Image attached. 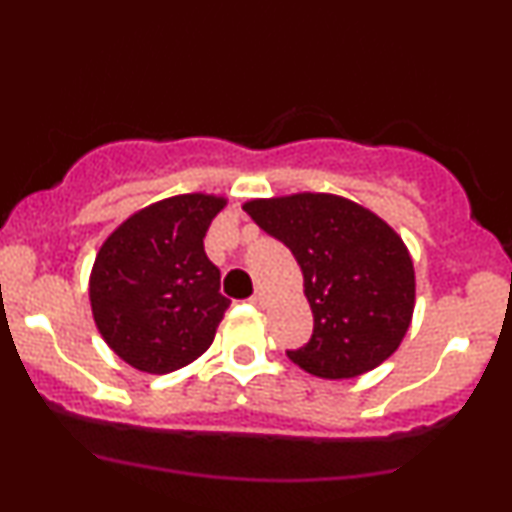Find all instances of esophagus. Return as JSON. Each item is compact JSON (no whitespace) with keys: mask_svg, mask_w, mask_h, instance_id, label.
Wrapping results in <instances>:
<instances>
[{"mask_svg":"<svg viewBox=\"0 0 512 512\" xmlns=\"http://www.w3.org/2000/svg\"><path fill=\"white\" fill-rule=\"evenodd\" d=\"M250 303L257 305V308H264V305H267V296H264L262 291H255V296L250 298Z\"/></svg>","mask_w":512,"mask_h":512,"instance_id":"34e87169","label":"esophagus"}]
</instances>
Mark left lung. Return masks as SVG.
<instances>
[{"mask_svg":"<svg viewBox=\"0 0 512 512\" xmlns=\"http://www.w3.org/2000/svg\"><path fill=\"white\" fill-rule=\"evenodd\" d=\"M243 209L301 264L313 337L286 351L296 366L344 380L395 354L414 315V262L378 214L325 192L250 199Z\"/></svg>","mask_w":512,"mask_h":512,"instance_id":"left-lung-1","label":"left lung"}]
</instances>
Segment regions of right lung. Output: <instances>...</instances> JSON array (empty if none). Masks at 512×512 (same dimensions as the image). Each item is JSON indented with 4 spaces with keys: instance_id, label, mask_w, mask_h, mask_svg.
Returning <instances> with one entry per match:
<instances>
[{
    "instance_id": "1",
    "label": "right lung",
    "mask_w": 512,
    "mask_h": 512,
    "mask_svg": "<svg viewBox=\"0 0 512 512\" xmlns=\"http://www.w3.org/2000/svg\"><path fill=\"white\" fill-rule=\"evenodd\" d=\"M226 197L178 195L139 209L105 238L88 279L93 320L105 344L142 373H173L214 342L231 305L204 252Z\"/></svg>"
}]
</instances>
